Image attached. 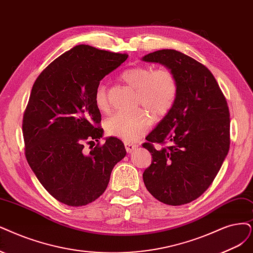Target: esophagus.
<instances>
[{
	"instance_id": "1",
	"label": "esophagus",
	"mask_w": 253,
	"mask_h": 253,
	"mask_svg": "<svg viewBox=\"0 0 253 253\" xmlns=\"http://www.w3.org/2000/svg\"><path fill=\"white\" fill-rule=\"evenodd\" d=\"M125 148H126V151H127L128 153H131L132 151L135 150V149L137 148V146H136L135 144H133V143L126 142V143H125Z\"/></svg>"
}]
</instances>
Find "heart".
I'll return each instance as SVG.
<instances>
[{
    "label": "heart",
    "mask_w": 253,
    "mask_h": 253,
    "mask_svg": "<svg viewBox=\"0 0 253 253\" xmlns=\"http://www.w3.org/2000/svg\"><path fill=\"white\" fill-rule=\"evenodd\" d=\"M121 78L136 90L137 104L143 105L152 116L162 117L173 106L177 96V81L169 70L153 71L151 67H135L125 70ZM93 101L100 111L108 110L106 88L103 84L96 88ZM151 123V117L143 110L120 112L106 120L105 130L109 135L132 142L143 135Z\"/></svg>",
    "instance_id": "heart-1"
}]
</instances>
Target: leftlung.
Masks as SVG:
<instances>
[{"mask_svg":"<svg viewBox=\"0 0 253 253\" xmlns=\"http://www.w3.org/2000/svg\"><path fill=\"white\" fill-rule=\"evenodd\" d=\"M142 60L164 65L177 81L173 106L143 144L153 158L144 183L165 204L190 203L209 189L228 153L226 99L210 70L181 52L158 50ZM152 142L170 146L156 151Z\"/></svg>","mask_w":253,"mask_h":253,"instance_id":"left-lung-1","label":"left lung"}]
</instances>
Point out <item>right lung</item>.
I'll list each match as a JSON object with an SVG mask.
<instances>
[{
  "mask_svg": "<svg viewBox=\"0 0 253 253\" xmlns=\"http://www.w3.org/2000/svg\"><path fill=\"white\" fill-rule=\"evenodd\" d=\"M126 54L79 44L46 67L34 82L23 119L26 158L55 199L86 205L104 193L114 167L126 155L124 144L106 137L88 153L84 143L99 142L103 129L93 97L100 81L123 63Z\"/></svg>",
  "mask_w": 253,
  "mask_h": 253,
  "instance_id": "add662e5",
  "label": "right lung"
}]
</instances>
